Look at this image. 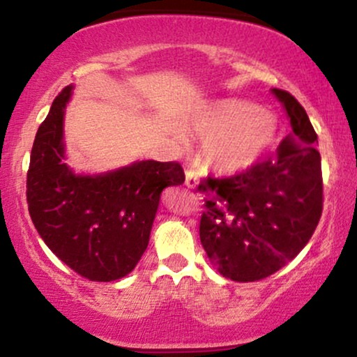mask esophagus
I'll return each instance as SVG.
<instances>
[{
	"label": "esophagus",
	"mask_w": 357,
	"mask_h": 357,
	"mask_svg": "<svg viewBox=\"0 0 357 357\" xmlns=\"http://www.w3.org/2000/svg\"><path fill=\"white\" fill-rule=\"evenodd\" d=\"M199 184V176H198V171L195 169V167H188L186 169V186L190 188V190H196Z\"/></svg>",
	"instance_id": "34e87169"
}]
</instances>
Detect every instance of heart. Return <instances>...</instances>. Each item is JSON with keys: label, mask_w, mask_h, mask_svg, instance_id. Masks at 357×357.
Masks as SVG:
<instances>
[{"label": "heart", "mask_w": 357, "mask_h": 357, "mask_svg": "<svg viewBox=\"0 0 357 357\" xmlns=\"http://www.w3.org/2000/svg\"><path fill=\"white\" fill-rule=\"evenodd\" d=\"M192 126L204 139V161L220 173H238L255 165L277 132V121L268 110L236 99L208 105Z\"/></svg>", "instance_id": "b5f03b06"}]
</instances>
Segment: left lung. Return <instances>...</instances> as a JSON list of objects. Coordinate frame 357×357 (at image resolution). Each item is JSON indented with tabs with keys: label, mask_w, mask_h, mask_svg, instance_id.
<instances>
[{
	"label": "left lung",
	"mask_w": 357,
	"mask_h": 357,
	"mask_svg": "<svg viewBox=\"0 0 357 357\" xmlns=\"http://www.w3.org/2000/svg\"><path fill=\"white\" fill-rule=\"evenodd\" d=\"M272 92L292 126L277 159L228 178L208 176L198 186L204 196L202 245L221 275L235 282L261 280L280 270L305 247L322 215L317 134L292 93Z\"/></svg>",
	"instance_id": "8db88e82"
}]
</instances>
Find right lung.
Masks as SVG:
<instances>
[{
  "label": "right lung",
  "mask_w": 357,
  "mask_h": 357,
  "mask_svg": "<svg viewBox=\"0 0 357 357\" xmlns=\"http://www.w3.org/2000/svg\"><path fill=\"white\" fill-rule=\"evenodd\" d=\"M72 85L53 100L31 147L26 202L47 247L92 282L130 273L149 243L161 192L184 183L179 162L139 161L105 174H75L67 166L63 114Z\"/></svg>",
  "instance_id": "add662e5"
}]
</instances>
